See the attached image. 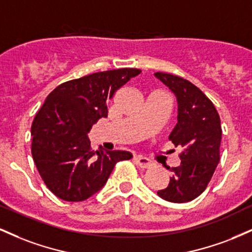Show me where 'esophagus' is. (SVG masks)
<instances>
[{"mask_svg": "<svg viewBox=\"0 0 252 252\" xmlns=\"http://www.w3.org/2000/svg\"><path fill=\"white\" fill-rule=\"evenodd\" d=\"M134 161L137 166H140L141 168H150L153 166V162L149 160V158H143V156H135Z\"/></svg>", "mask_w": 252, "mask_h": 252, "instance_id": "34e87169", "label": "esophagus"}]
</instances>
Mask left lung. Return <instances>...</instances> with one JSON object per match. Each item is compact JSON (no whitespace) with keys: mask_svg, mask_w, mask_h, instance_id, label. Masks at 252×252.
Masks as SVG:
<instances>
[{"mask_svg":"<svg viewBox=\"0 0 252 252\" xmlns=\"http://www.w3.org/2000/svg\"><path fill=\"white\" fill-rule=\"evenodd\" d=\"M154 74L175 94L178 123L169 140L184 148L180 166L167 168L172 178L158 195L170 202H187L206 189L220 160V118L213 103L194 84L170 73Z\"/></svg>","mask_w":252,"mask_h":252,"instance_id":"1","label":"left lung"}]
</instances>
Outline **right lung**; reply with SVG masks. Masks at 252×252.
<instances>
[{"label":"right lung","mask_w":252,"mask_h":252,"mask_svg":"<svg viewBox=\"0 0 252 252\" xmlns=\"http://www.w3.org/2000/svg\"><path fill=\"white\" fill-rule=\"evenodd\" d=\"M141 73L118 68L60 84L46 98L32 124V155L48 189L65 201H83L103 189L115 164L130 160L126 150L94 152L88 134L108 116L115 92Z\"/></svg>","instance_id":"1"}]
</instances>
